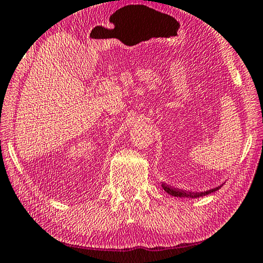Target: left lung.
<instances>
[{
  "mask_svg": "<svg viewBox=\"0 0 263 263\" xmlns=\"http://www.w3.org/2000/svg\"><path fill=\"white\" fill-rule=\"evenodd\" d=\"M163 188L165 192H167L170 195L172 196H178V197H200V196H204V195H208L210 194V193H214L216 191H218L219 187H216V188H213V190H209L206 192H201V193H192V192H185V191H181V190H177V188H173L171 186L168 185H165V183H163Z\"/></svg>",
  "mask_w": 263,
  "mask_h": 263,
  "instance_id": "left-lung-1",
  "label": "left lung"
}]
</instances>
